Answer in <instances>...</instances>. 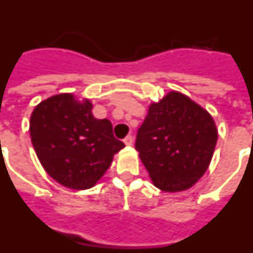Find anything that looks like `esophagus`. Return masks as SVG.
Here are the masks:
<instances>
[{
  "label": "esophagus",
  "instance_id": "obj_1",
  "mask_svg": "<svg viewBox=\"0 0 253 253\" xmlns=\"http://www.w3.org/2000/svg\"><path fill=\"white\" fill-rule=\"evenodd\" d=\"M123 141H125V144H126V145H132V143H133V137L131 136V135H127L126 137H125V139H123Z\"/></svg>",
  "mask_w": 253,
  "mask_h": 253
}]
</instances>
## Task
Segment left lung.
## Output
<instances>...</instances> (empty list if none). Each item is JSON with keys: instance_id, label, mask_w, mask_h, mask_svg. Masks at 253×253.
I'll return each mask as SVG.
<instances>
[{"instance_id": "left-lung-1", "label": "left lung", "mask_w": 253, "mask_h": 253, "mask_svg": "<svg viewBox=\"0 0 253 253\" xmlns=\"http://www.w3.org/2000/svg\"><path fill=\"white\" fill-rule=\"evenodd\" d=\"M216 141L212 117L185 95L169 92L149 107L135 149L157 188L179 192L202 177Z\"/></svg>"}]
</instances>
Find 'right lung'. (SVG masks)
<instances>
[{
    "mask_svg": "<svg viewBox=\"0 0 253 253\" xmlns=\"http://www.w3.org/2000/svg\"><path fill=\"white\" fill-rule=\"evenodd\" d=\"M88 100L71 94L48 97L35 108L29 132L46 172L67 188L94 186L125 144L116 139L109 120H96Z\"/></svg>",
    "mask_w": 253,
    "mask_h": 253,
    "instance_id": "1",
    "label": "right lung"
}]
</instances>
